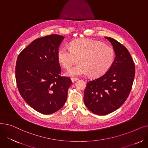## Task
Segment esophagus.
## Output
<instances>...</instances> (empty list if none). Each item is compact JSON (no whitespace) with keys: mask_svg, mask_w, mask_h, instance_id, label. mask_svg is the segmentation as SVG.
I'll use <instances>...</instances> for the list:
<instances>
[{"mask_svg":"<svg viewBox=\"0 0 148 148\" xmlns=\"http://www.w3.org/2000/svg\"><path fill=\"white\" fill-rule=\"evenodd\" d=\"M71 81H72L73 82H75L76 80H78V79H77V78H74V77H72V78L71 79Z\"/></svg>","mask_w":148,"mask_h":148,"instance_id":"esophagus-1","label":"esophagus"}]
</instances>
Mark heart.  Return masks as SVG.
<instances>
[{
  "label": "heart",
  "mask_w": 148,
  "mask_h": 148,
  "mask_svg": "<svg viewBox=\"0 0 148 148\" xmlns=\"http://www.w3.org/2000/svg\"><path fill=\"white\" fill-rule=\"evenodd\" d=\"M115 57L112 47L99 41L82 39L71 42L70 49L62 47L58 52L59 63L64 68H69L65 74L77 77L90 73L92 77H98L106 73L112 65Z\"/></svg>",
  "instance_id": "b5f03b06"
}]
</instances>
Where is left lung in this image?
I'll use <instances>...</instances> for the list:
<instances>
[{
  "label": "left lung",
  "instance_id": "left-lung-1",
  "mask_svg": "<svg viewBox=\"0 0 148 148\" xmlns=\"http://www.w3.org/2000/svg\"><path fill=\"white\" fill-rule=\"evenodd\" d=\"M105 38L113 47L115 59L106 73L87 82L83 97L88 109L99 115L109 114L124 103L135 76L134 63L127 49L113 38Z\"/></svg>",
  "mask_w": 148,
  "mask_h": 148
}]
</instances>
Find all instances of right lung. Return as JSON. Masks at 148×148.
<instances>
[{"instance_id": "1", "label": "right lung", "mask_w": 148, "mask_h": 148, "mask_svg": "<svg viewBox=\"0 0 148 148\" xmlns=\"http://www.w3.org/2000/svg\"><path fill=\"white\" fill-rule=\"evenodd\" d=\"M64 38L56 34L38 38L17 57L15 79L20 94L42 114H52L63 107L72 84L69 77L60 76L58 52Z\"/></svg>"}]
</instances>
